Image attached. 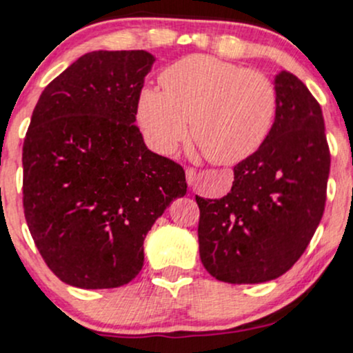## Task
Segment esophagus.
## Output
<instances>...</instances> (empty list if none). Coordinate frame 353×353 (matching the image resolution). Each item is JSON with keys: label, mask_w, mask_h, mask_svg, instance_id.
Masks as SVG:
<instances>
[{"label": "esophagus", "mask_w": 353, "mask_h": 353, "mask_svg": "<svg viewBox=\"0 0 353 353\" xmlns=\"http://www.w3.org/2000/svg\"><path fill=\"white\" fill-rule=\"evenodd\" d=\"M185 179H188L189 185H194L197 181V171L194 168H188L185 169Z\"/></svg>", "instance_id": "34e87169"}]
</instances>
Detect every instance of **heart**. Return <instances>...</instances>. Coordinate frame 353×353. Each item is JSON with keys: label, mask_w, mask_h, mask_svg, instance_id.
Instances as JSON below:
<instances>
[{"label": "heart", "mask_w": 353, "mask_h": 353, "mask_svg": "<svg viewBox=\"0 0 353 353\" xmlns=\"http://www.w3.org/2000/svg\"><path fill=\"white\" fill-rule=\"evenodd\" d=\"M144 88L136 116L148 143L171 154L188 134L212 163L236 164L264 144L277 114V89L259 71L208 54L185 56Z\"/></svg>", "instance_id": "b5f03b06"}]
</instances>
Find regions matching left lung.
<instances>
[{"label": "left lung", "instance_id": "obj_1", "mask_svg": "<svg viewBox=\"0 0 353 353\" xmlns=\"http://www.w3.org/2000/svg\"><path fill=\"white\" fill-rule=\"evenodd\" d=\"M274 84L277 114L264 144L234 168L228 196H196L201 261L222 282L281 277L323 216L330 151L322 109L292 72L281 71Z\"/></svg>", "mask_w": 353, "mask_h": 353}]
</instances>
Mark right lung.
<instances>
[{
  "label": "right lung",
  "instance_id": "obj_1",
  "mask_svg": "<svg viewBox=\"0 0 353 353\" xmlns=\"http://www.w3.org/2000/svg\"><path fill=\"white\" fill-rule=\"evenodd\" d=\"M154 56L92 51L39 96L23 144V208L56 277L114 289L144 264V239L188 190L185 172L149 151L136 123Z\"/></svg>",
  "mask_w": 353,
  "mask_h": 353
}]
</instances>
